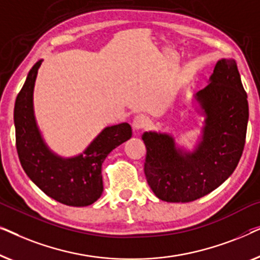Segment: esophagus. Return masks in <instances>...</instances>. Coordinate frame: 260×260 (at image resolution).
<instances>
[{"label": "esophagus", "mask_w": 260, "mask_h": 260, "mask_svg": "<svg viewBox=\"0 0 260 260\" xmlns=\"http://www.w3.org/2000/svg\"><path fill=\"white\" fill-rule=\"evenodd\" d=\"M147 125H148V118L144 115H137L134 118V122H133L134 130L144 129Z\"/></svg>", "instance_id": "obj_1"}]
</instances>
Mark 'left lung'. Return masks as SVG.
I'll return each instance as SVG.
<instances>
[{"instance_id": "left-lung-1", "label": "left lung", "mask_w": 260, "mask_h": 260, "mask_svg": "<svg viewBox=\"0 0 260 260\" xmlns=\"http://www.w3.org/2000/svg\"><path fill=\"white\" fill-rule=\"evenodd\" d=\"M195 101L205 120L194 151L177 147L170 134L142 135L147 182L162 201L190 202L211 193L232 175L243 154L248 103L236 60H219Z\"/></svg>"}]
</instances>
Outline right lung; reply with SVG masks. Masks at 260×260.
Returning a JSON list of instances; mask_svg holds the SVG:
<instances>
[{
	"mask_svg": "<svg viewBox=\"0 0 260 260\" xmlns=\"http://www.w3.org/2000/svg\"><path fill=\"white\" fill-rule=\"evenodd\" d=\"M42 60L28 73L14 108L16 149L28 177L49 198L67 206L84 207L103 193L102 165L110 152L131 138L130 124L106 126L81 154L61 157L42 137L34 115L33 93Z\"/></svg>",
	"mask_w": 260,
	"mask_h": 260,
	"instance_id": "right-lung-1",
	"label": "right lung"
}]
</instances>
